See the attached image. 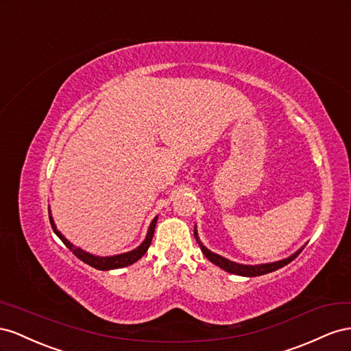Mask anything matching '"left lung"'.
<instances>
[{
  "label": "left lung",
  "instance_id": "1",
  "mask_svg": "<svg viewBox=\"0 0 351 351\" xmlns=\"http://www.w3.org/2000/svg\"><path fill=\"white\" fill-rule=\"evenodd\" d=\"M194 237H195V241L198 243L199 248H202V252L204 253V256L212 262L213 265L219 266L220 269L226 270L229 274H234V275H239V276H260V275H265L269 272H274V270H278L279 267H284L285 265H288L289 262H293V260L300 254V252L304 248V245L302 248H298L295 253H293L291 256H288L282 260H276V262H270V263H262V265H243V263H237L232 262V260H229L223 256L216 254L213 253L212 250H208L202 241H199L198 238V232H197V225L194 226Z\"/></svg>",
  "mask_w": 351,
  "mask_h": 351
}]
</instances>
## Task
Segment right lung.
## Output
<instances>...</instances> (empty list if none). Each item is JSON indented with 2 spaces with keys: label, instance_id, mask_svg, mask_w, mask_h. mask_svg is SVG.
<instances>
[{
  "label": "right lung",
  "instance_id": "obj_1",
  "mask_svg": "<svg viewBox=\"0 0 351 351\" xmlns=\"http://www.w3.org/2000/svg\"><path fill=\"white\" fill-rule=\"evenodd\" d=\"M48 215H49V222H51V226H53V231L54 234L62 239L63 244L72 252L77 258H81L84 263L93 266L98 270H112V269H120V267H125V266H129L132 265L135 262H138L139 258H141L145 253L149 247V244H152V239H153V235H154V229H156V225H157V219L158 216H156L152 223H149L148 226V231H147V235H145V239L144 241L139 244L136 248L131 250V252H126V253H122V254H114V256H95V254H91L85 252V250L79 248L76 245H73L72 243L69 241V239L58 231L56 223H54V219H53V215H51V208L48 207Z\"/></svg>",
  "mask_w": 351,
  "mask_h": 351
}]
</instances>
